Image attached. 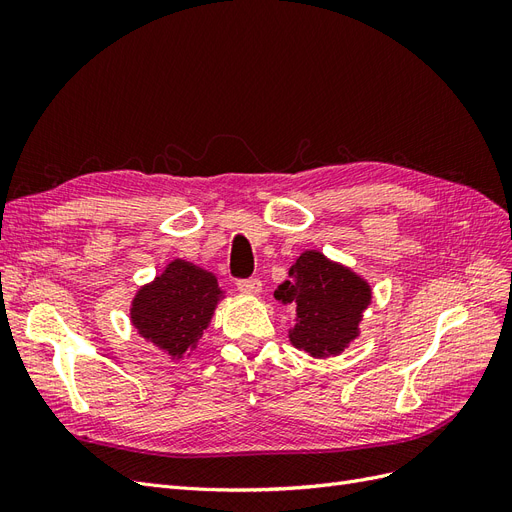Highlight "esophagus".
Masks as SVG:
<instances>
[{
  "label": "esophagus",
  "instance_id": "esophagus-1",
  "mask_svg": "<svg viewBox=\"0 0 512 512\" xmlns=\"http://www.w3.org/2000/svg\"><path fill=\"white\" fill-rule=\"evenodd\" d=\"M237 288H239L241 292L256 294V292H260L262 282L258 280V277H245V280H237Z\"/></svg>",
  "mask_w": 512,
  "mask_h": 512
}]
</instances>
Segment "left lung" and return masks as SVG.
I'll return each mask as SVG.
<instances>
[{"instance_id":"1","label":"left lung","mask_w":512,"mask_h":512,"mask_svg":"<svg viewBox=\"0 0 512 512\" xmlns=\"http://www.w3.org/2000/svg\"><path fill=\"white\" fill-rule=\"evenodd\" d=\"M288 277L277 286L275 299L297 305L290 342L316 359L342 352L356 337L361 312L371 299L369 286L318 252L301 254Z\"/></svg>"}]
</instances>
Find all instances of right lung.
Masks as SVG:
<instances>
[{
  "label": "right lung",
  "instance_id": "add662e5",
  "mask_svg": "<svg viewBox=\"0 0 512 512\" xmlns=\"http://www.w3.org/2000/svg\"><path fill=\"white\" fill-rule=\"evenodd\" d=\"M222 294L213 273L175 260L136 294L132 324L170 356H183L203 337Z\"/></svg>",
  "mask_w": 512,
  "mask_h": 512
}]
</instances>
